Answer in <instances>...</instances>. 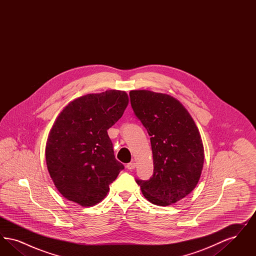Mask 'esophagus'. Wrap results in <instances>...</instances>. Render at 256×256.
<instances>
[{
  "mask_svg": "<svg viewBox=\"0 0 256 256\" xmlns=\"http://www.w3.org/2000/svg\"><path fill=\"white\" fill-rule=\"evenodd\" d=\"M136 167V163L132 161V162H130V163H128L126 164V168L128 169V170H134V168Z\"/></svg>",
  "mask_w": 256,
  "mask_h": 256,
  "instance_id": "obj_1",
  "label": "esophagus"
}]
</instances>
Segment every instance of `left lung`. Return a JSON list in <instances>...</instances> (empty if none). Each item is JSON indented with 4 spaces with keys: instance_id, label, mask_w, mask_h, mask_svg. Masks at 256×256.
I'll use <instances>...</instances> for the list:
<instances>
[{
    "instance_id": "obj_1",
    "label": "left lung",
    "mask_w": 256,
    "mask_h": 256,
    "mask_svg": "<svg viewBox=\"0 0 256 256\" xmlns=\"http://www.w3.org/2000/svg\"><path fill=\"white\" fill-rule=\"evenodd\" d=\"M136 117L150 136L154 174L136 180L146 200L167 206L189 195L204 161L202 140L189 112L176 98L150 90L130 92Z\"/></svg>"
}]
</instances>
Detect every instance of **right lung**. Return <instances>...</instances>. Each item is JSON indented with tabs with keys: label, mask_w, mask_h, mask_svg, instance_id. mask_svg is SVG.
I'll list each match as a JSON object with an SVG mask.
<instances>
[{
	"label": "right lung",
	"mask_w": 256,
	"mask_h": 256,
	"mask_svg": "<svg viewBox=\"0 0 256 256\" xmlns=\"http://www.w3.org/2000/svg\"><path fill=\"white\" fill-rule=\"evenodd\" d=\"M128 104L124 91L87 94L58 116L46 144V163L54 186L82 206L100 202L124 165L114 156L108 130Z\"/></svg>",
	"instance_id": "right-lung-1"
}]
</instances>
